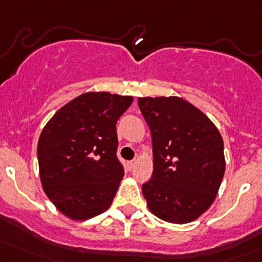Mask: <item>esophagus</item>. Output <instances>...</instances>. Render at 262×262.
Returning a JSON list of instances; mask_svg holds the SVG:
<instances>
[{"instance_id": "obj_1", "label": "esophagus", "mask_w": 262, "mask_h": 262, "mask_svg": "<svg viewBox=\"0 0 262 262\" xmlns=\"http://www.w3.org/2000/svg\"><path fill=\"white\" fill-rule=\"evenodd\" d=\"M136 160H130V162H128V163H126V165H128V169H129V170H132V169H133L134 168V165H136Z\"/></svg>"}]
</instances>
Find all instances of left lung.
Masks as SVG:
<instances>
[{
    "instance_id": "1",
    "label": "left lung",
    "mask_w": 262,
    "mask_h": 262,
    "mask_svg": "<svg viewBox=\"0 0 262 262\" xmlns=\"http://www.w3.org/2000/svg\"><path fill=\"white\" fill-rule=\"evenodd\" d=\"M138 104L153 144V175L142 186L149 210L168 223H190L220 188L223 138L203 112L179 97L138 98Z\"/></svg>"
}]
</instances>
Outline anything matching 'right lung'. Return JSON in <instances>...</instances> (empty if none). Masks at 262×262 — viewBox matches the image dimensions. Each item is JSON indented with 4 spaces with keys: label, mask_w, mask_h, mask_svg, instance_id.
<instances>
[{
    "label": "right lung",
    "mask_w": 262,
    "mask_h": 262,
    "mask_svg": "<svg viewBox=\"0 0 262 262\" xmlns=\"http://www.w3.org/2000/svg\"><path fill=\"white\" fill-rule=\"evenodd\" d=\"M133 98L89 92L62 107L43 128L37 146L45 192L66 216L85 220L111 206L123 164L117 122Z\"/></svg>",
    "instance_id": "right-lung-1"
}]
</instances>
